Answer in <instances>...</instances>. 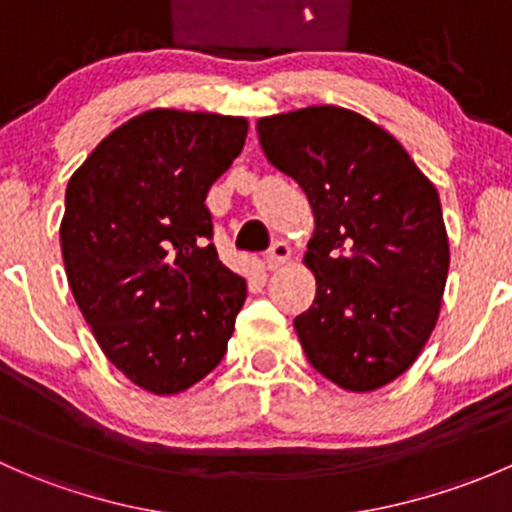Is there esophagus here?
<instances>
[{
  "label": "esophagus",
  "instance_id": "34e87169",
  "mask_svg": "<svg viewBox=\"0 0 512 512\" xmlns=\"http://www.w3.org/2000/svg\"><path fill=\"white\" fill-rule=\"evenodd\" d=\"M289 255H292V247H289L285 240H277L275 245L270 247V252H267V267H270V270H280V267L289 260Z\"/></svg>",
  "mask_w": 512,
  "mask_h": 512
}]
</instances>
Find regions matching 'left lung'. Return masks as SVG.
<instances>
[{
  "label": "left lung",
  "instance_id": "left-lung-1",
  "mask_svg": "<svg viewBox=\"0 0 512 512\" xmlns=\"http://www.w3.org/2000/svg\"><path fill=\"white\" fill-rule=\"evenodd\" d=\"M262 151L307 193L304 265L317 294L294 319L309 364L347 391L404 374L436 327L448 277L441 200L399 141L339 106L257 121Z\"/></svg>",
  "mask_w": 512,
  "mask_h": 512
}]
</instances>
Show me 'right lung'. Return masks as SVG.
Wrapping results in <instances>:
<instances>
[{
    "label": "right lung",
    "mask_w": 512,
    "mask_h": 512,
    "mask_svg": "<svg viewBox=\"0 0 512 512\" xmlns=\"http://www.w3.org/2000/svg\"><path fill=\"white\" fill-rule=\"evenodd\" d=\"M245 136L240 116L153 108L108 133L66 185L71 292L108 361L151 394L208 376L245 304L205 205Z\"/></svg>",
    "instance_id": "add662e5"
}]
</instances>
